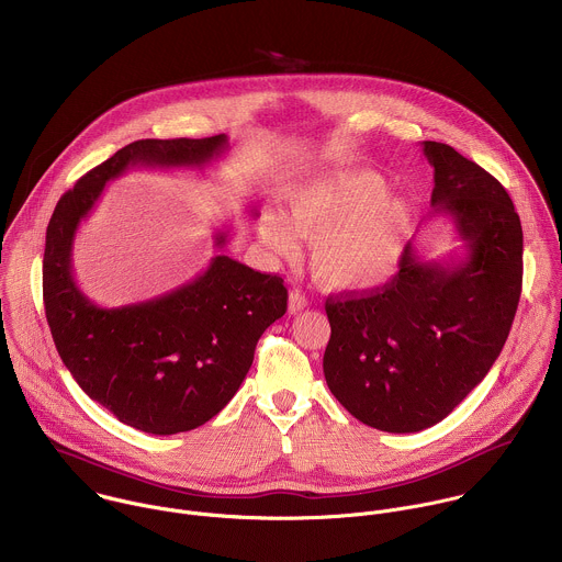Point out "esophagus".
Returning <instances> with one entry per match:
<instances>
[{
    "mask_svg": "<svg viewBox=\"0 0 562 562\" xmlns=\"http://www.w3.org/2000/svg\"><path fill=\"white\" fill-rule=\"evenodd\" d=\"M307 307V299H305V294L301 292V290H292L290 292V301H288V310H290V314H299V312H303Z\"/></svg>",
    "mask_w": 562,
    "mask_h": 562,
    "instance_id": "obj_1",
    "label": "esophagus"
}]
</instances>
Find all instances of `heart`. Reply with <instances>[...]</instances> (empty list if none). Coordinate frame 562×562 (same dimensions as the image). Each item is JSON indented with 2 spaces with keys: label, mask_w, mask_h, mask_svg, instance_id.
I'll return each mask as SVG.
<instances>
[{
  "label": "heart",
  "mask_w": 562,
  "mask_h": 562,
  "mask_svg": "<svg viewBox=\"0 0 562 562\" xmlns=\"http://www.w3.org/2000/svg\"><path fill=\"white\" fill-rule=\"evenodd\" d=\"M414 231L412 204L387 193L371 170L316 177L294 189L288 217L270 213L261 224L266 246L290 255L296 237L312 239V274L336 292L371 290L394 277Z\"/></svg>",
  "instance_id": "b5f03b06"
}]
</instances>
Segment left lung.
<instances>
[{
    "label": "left lung",
    "mask_w": 562,
    "mask_h": 562,
    "mask_svg": "<svg viewBox=\"0 0 562 562\" xmlns=\"http://www.w3.org/2000/svg\"><path fill=\"white\" fill-rule=\"evenodd\" d=\"M434 215H449L464 257L425 259L409 241L390 283L329 296L323 371L364 425L412 434L440 423L486 376L510 334L524 231L508 191L447 144L423 142Z\"/></svg>",
    "instance_id": "1"
}]
</instances>
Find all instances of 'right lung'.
Listing matches in <instances>:
<instances>
[{
    "mask_svg": "<svg viewBox=\"0 0 562 562\" xmlns=\"http://www.w3.org/2000/svg\"><path fill=\"white\" fill-rule=\"evenodd\" d=\"M226 148V135L133 142L69 189L47 224L43 301L58 356L95 403L146 434L195 429L233 398L257 340L285 314L288 290L277 274L215 255L202 274L168 294L100 307L74 279L76 231L106 183L126 170H202ZM213 237L224 248L228 231Z\"/></svg>",
    "mask_w": 562,
    "mask_h": 562,
    "instance_id": "add662e5",
    "label": "right lung"
}]
</instances>
